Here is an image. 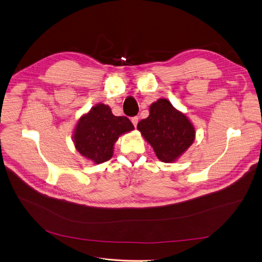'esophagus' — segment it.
Segmentation results:
<instances>
[{
	"label": "esophagus",
	"mask_w": 262,
	"mask_h": 262,
	"mask_svg": "<svg viewBox=\"0 0 262 262\" xmlns=\"http://www.w3.org/2000/svg\"><path fill=\"white\" fill-rule=\"evenodd\" d=\"M138 117H133L132 118V123L134 124V126L136 127V126H137V124H138Z\"/></svg>",
	"instance_id": "esophagus-1"
}]
</instances>
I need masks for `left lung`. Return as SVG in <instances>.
Instances as JSON below:
<instances>
[{
    "label": "left lung",
    "instance_id": "left-lung-1",
    "mask_svg": "<svg viewBox=\"0 0 262 262\" xmlns=\"http://www.w3.org/2000/svg\"><path fill=\"white\" fill-rule=\"evenodd\" d=\"M137 128L164 163L176 162L195 140L190 121L165 98L150 106V116L141 120Z\"/></svg>",
    "mask_w": 262,
    "mask_h": 262
}]
</instances>
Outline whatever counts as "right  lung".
<instances>
[{"instance_id": "1", "label": "right lung", "mask_w": 262, "mask_h": 262, "mask_svg": "<svg viewBox=\"0 0 262 262\" xmlns=\"http://www.w3.org/2000/svg\"><path fill=\"white\" fill-rule=\"evenodd\" d=\"M133 129L128 118L113 116L109 106L98 104L79 119L73 138L79 153L101 164L112 157L113 144L120 136Z\"/></svg>"}]
</instances>
